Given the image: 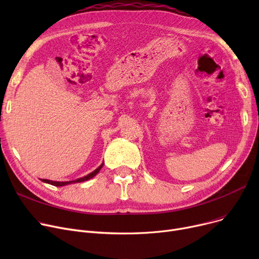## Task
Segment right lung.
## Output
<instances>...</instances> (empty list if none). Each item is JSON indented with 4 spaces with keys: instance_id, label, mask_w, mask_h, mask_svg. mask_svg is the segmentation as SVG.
<instances>
[{
    "instance_id": "right-lung-1",
    "label": "right lung",
    "mask_w": 259,
    "mask_h": 259,
    "mask_svg": "<svg viewBox=\"0 0 259 259\" xmlns=\"http://www.w3.org/2000/svg\"><path fill=\"white\" fill-rule=\"evenodd\" d=\"M103 165H104V162H103V164H102L98 169H95L94 171H92V172L89 173L88 175L84 176V178L77 179V180H75V181H69V182H53V181H49V180H40V181L44 182V183H47V184H50V185H52V186H57V187H62V186L70 185V184H75V183H81V182H85V181H88V180L94 178V176L100 172V170L102 169Z\"/></svg>"
}]
</instances>
